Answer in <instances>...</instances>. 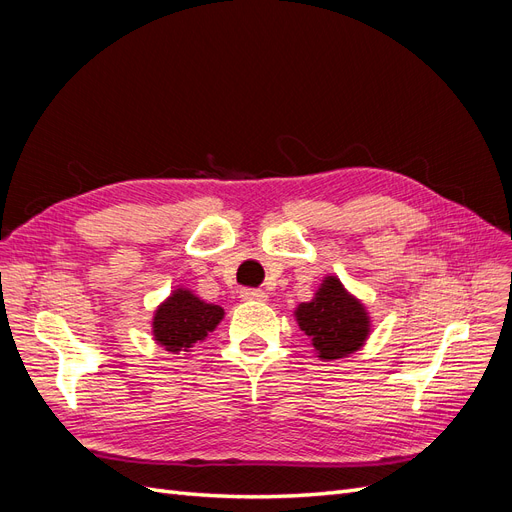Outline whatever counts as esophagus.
I'll list each match as a JSON object with an SVG mask.
<instances>
[{"label": "esophagus", "mask_w": 512, "mask_h": 512, "mask_svg": "<svg viewBox=\"0 0 512 512\" xmlns=\"http://www.w3.org/2000/svg\"><path fill=\"white\" fill-rule=\"evenodd\" d=\"M241 299L243 301H267V292L258 290V288H243Z\"/></svg>", "instance_id": "esophagus-1"}]
</instances>
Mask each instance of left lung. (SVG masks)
<instances>
[{
    "label": "left lung",
    "instance_id": "1",
    "mask_svg": "<svg viewBox=\"0 0 512 512\" xmlns=\"http://www.w3.org/2000/svg\"><path fill=\"white\" fill-rule=\"evenodd\" d=\"M297 322L312 337L320 359H342L359 350L369 335L365 307L348 294L337 277H324V284L309 303L297 307Z\"/></svg>",
    "mask_w": 512,
    "mask_h": 512
}]
</instances>
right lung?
I'll return each instance as SVG.
<instances>
[{"label":"right lung","mask_w":512,"mask_h":512,"mask_svg":"<svg viewBox=\"0 0 512 512\" xmlns=\"http://www.w3.org/2000/svg\"><path fill=\"white\" fill-rule=\"evenodd\" d=\"M224 316L220 305L200 301L190 290H175L153 316V337L168 352H188L203 342Z\"/></svg>","instance_id":"right-lung-1"}]
</instances>
